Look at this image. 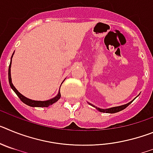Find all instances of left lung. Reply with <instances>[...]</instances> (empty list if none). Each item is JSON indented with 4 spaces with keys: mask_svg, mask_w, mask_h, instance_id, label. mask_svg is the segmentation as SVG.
Wrapping results in <instances>:
<instances>
[{
    "mask_svg": "<svg viewBox=\"0 0 153 153\" xmlns=\"http://www.w3.org/2000/svg\"><path fill=\"white\" fill-rule=\"evenodd\" d=\"M132 102H129V103L125 104V105H123V106H116V107H113V108H109V109H100V108H97L98 109L99 111L101 112V113H117V112H120L123 109H126L127 106H129V104L132 103ZM91 106H93L92 104H90ZM95 107V106H94Z\"/></svg>",
    "mask_w": 153,
    "mask_h": 153,
    "instance_id": "obj_1",
    "label": "left lung"
}]
</instances>
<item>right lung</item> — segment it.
<instances>
[{"mask_svg":"<svg viewBox=\"0 0 153 153\" xmlns=\"http://www.w3.org/2000/svg\"><path fill=\"white\" fill-rule=\"evenodd\" d=\"M12 56H13V55H12ZM10 66H11V61H10V65H9V69H8V79H9V83H10V87L13 89V91L15 92V93L17 95V97L20 98V100H21L23 102H24V103L27 104V105H28V106H33V107H48L49 106L52 105L53 103L56 102V101L60 98L61 95H60V91H59L58 94L56 95V97H55L54 98L51 99V100L47 101H35V100H30V99H27V97H24L22 94H21V93L17 91V89L14 87V86H13V83H12L11 76H10Z\"/></svg>","mask_w":153,"mask_h":153,"instance_id":"right-lung-1","label":"right lung"}]
</instances>
